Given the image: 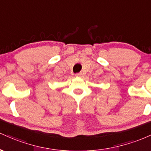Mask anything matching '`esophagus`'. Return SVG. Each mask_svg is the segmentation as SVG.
Instances as JSON below:
<instances>
[{
    "label": "esophagus",
    "instance_id": "34e87169",
    "mask_svg": "<svg viewBox=\"0 0 151 151\" xmlns=\"http://www.w3.org/2000/svg\"><path fill=\"white\" fill-rule=\"evenodd\" d=\"M76 77H82L83 73H77L76 75Z\"/></svg>",
    "mask_w": 151,
    "mask_h": 151
}]
</instances>
